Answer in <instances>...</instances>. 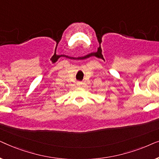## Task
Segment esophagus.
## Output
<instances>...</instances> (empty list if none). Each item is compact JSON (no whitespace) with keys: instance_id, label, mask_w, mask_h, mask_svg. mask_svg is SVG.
<instances>
[{"instance_id":"obj_1","label":"esophagus","mask_w":159,"mask_h":159,"mask_svg":"<svg viewBox=\"0 0 159 159\" xmlns=\"http://www.w3.org/2000/svg\"><path fill=\"white\" fill-rule=\"evenodd\" d=\"M82 82H77V85H82Z\"/></svg>"}]
</instances>
